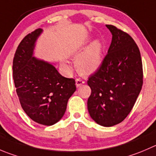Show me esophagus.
I'll use <instances>...</instances> for the list:
<instances>
[{
  "label": "esophagus",
  "instance_id": "1",
  "mask_svg": "<svg viewBox=\"0 0 156 156\" xmlns=\"http://www.w3.org/2000/svg\"><path fill=\"white\" fill-rule=\"evenodd\" d=\"M83 84H84V81L83 80H81V78H77L75 80V84H76L77 87H79V86H81Z\"/></svg>",
  "mask_w": 156,
  "mask_h": 156
}]
</instances>
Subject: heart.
<instances>
[{
  "label": "heart",
  "mask_w": 156,
  "mask_h": 156,
  "mask_svg": "<svg viewBox=\"0 0 156 156\" xmlns=\"http://www.w3.org/2000/svg\"><path fill=\"white\" fill-rule=\"evenodd\" d=\"M84 45H81L74 51V56H78L75 60V67L82 75H91L96 72L102 64L103 45L100 40H96L84 51Z\"/></svg>",
  "instance_id": "obj_1"
}]
</instances>
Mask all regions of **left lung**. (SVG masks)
<instances>
[{"label":"left lung","mask_w":156,"mask_h":156,"mask_svg":"<svg viewBox=\"0 0 156 156\" xmlns=\"http://www.w3.org/2000/svg\"><path fill=\"white\" fill-rule=\"evenodd\" d=\"M112 33L108 52L100 69L88 78L90 116L98 124L112 126L130 113L143 83V63L136 43L128 33L106 25Z\"/></svg>","instance_id":"8db88e82"}]
</instances>
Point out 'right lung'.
Instances as JSON below:
<instances>
[{"label": "right lung", "mask_w": 156, "mask_h": 156, "mask_svg": "<svg viewBox=\"0 0 156 156\" xmlns=\"http://www.w3.org/2000/svg\"><path fill=\"white\" fill-rule=\"evenodd\" d=\"M40 28L23 39L13 61V78L23 110L40 124L52 126L59 121L68 101L76 90L74 78L58 73L52 65L33 56Z\"/></svg>", "instance_id": "1"}]
</instances>
